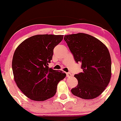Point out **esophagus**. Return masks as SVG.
<instances>
[{
    "instance_id": "34e87169",
    "label": "esophagus",
    "mask_w": 121,
    "mask_h": 121,
    "mask_svg": "<svg viewBox=\"0 0 121 121\" xmlns=\"http://www.w3.org/2000/svg\"><path fill=\"white\" fill-rule=\"evenodd\" d=\"M66 74H67V77H71V76H72L70 73H66Z\"/></svg>"
}]
</instances>
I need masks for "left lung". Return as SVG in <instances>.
Instances as JSON below:
<instances>
[{"label":"left lung","mask_w":121,"mask_h":121,"mask_svg":"<svg viewBox=\"0 0 121 121\" xmlns=\"http://www.w3.org/2000/svg\"><path fill=\"white\" fill-rule=\"evenodd\" d=\"M64 39L76 62H81L82 72L74 75L77 86L74 95L83 99L98 97L108 85L111 77V60L107 47L96 37L86 33L65 35Z\"/></svg>","instance_id":"8db88e82"}]
</instances>
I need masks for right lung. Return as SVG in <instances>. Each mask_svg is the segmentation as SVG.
<instances>
[{
  "mask_svg": "<svg viewBox=\"0 0 121 121\" xmlns=\"http://www.w3.org/2000/svg\"><path fill=\"white\" fill-rule=\"evenodd\" d=\"M63 38V35H35L22 41L14 52V81L30 99L40 102L51 98L56 92L59 82L66 77L63 71L48 66L54 47Z\"/></svg>",
  "mask_w": 121,
  "mask_h": 121,
  "instance_id": "right-lung-1",
  "label": "right lung"
}]
</instances>
